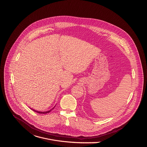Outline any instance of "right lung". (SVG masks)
Segmentation results:
<instances>
[{"mask_svg":"<svg viewBox=\"0 0 147 147\" xmlns=\"http://www.w3.org/2000/svg\"><path fill=\"white\" fill-rule=\"evenodd\" d=\"M55 107H53L51 110H53V109H54ZM51 110H49V111H44V112H42V111H36V110H33L34 111H35V112H37V113H40V114H47V113H49V112H50Z\"/></svg>","mask_w":147,"mask_h":147,"instance_id":"add662e5","label":"right lung"}]
</instances>
